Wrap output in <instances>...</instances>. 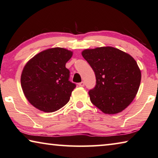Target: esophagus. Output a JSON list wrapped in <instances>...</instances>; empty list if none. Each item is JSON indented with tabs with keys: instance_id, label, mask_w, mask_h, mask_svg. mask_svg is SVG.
<instances>
[{
	"instance_id": "esophagus-1",
	"label": "esophagus",
	"mask_w": 158,
	"mask_h": 158,
	"mask_svg": "<svg viewBox=\"0 0 158 158\" xmlns=\"http://www.w3.org/2000/svg\"><path fill=\"white\" fill-rule=\"evenodd\" d=\"M78 85L80 87H84L85 86V82H81L78 83Z\"/></svg>"
}]
</instances>
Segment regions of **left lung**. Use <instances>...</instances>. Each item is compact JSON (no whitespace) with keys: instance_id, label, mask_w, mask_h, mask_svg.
Instances as JSON below:
<instances>
[{"instance_id":"1","label":"left lung","mask_w":158,"mask_h":158,"mask_svg":"<svg viewBox=\"0 0 158 158\" xmlns=\"http://www.w3.org/2000/svg\"><path fill=\"white\" fill-rule=\"evenodd\" d=\"M82 55L96 76L90 101L106 114L122 112L132 102L140 86L141 73L129 54L113 47L86 49Z\"/></svg>"}]
</instances>
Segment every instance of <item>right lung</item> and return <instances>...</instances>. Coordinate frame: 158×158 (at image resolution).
Returning <instances> with one entry per match:
<instances>
[{"label":"right lung","mask_w":158,"mask_h":158,"mask_svg":"<svg viewBox=\"0 0 158 158\" xmlns=\"http://www.w3.org/2000/svg\"><path fill=\"white\" fill-rule=\"evenodd\" d=\"M73 52L54 48L40 52L28 61L21 75L24 96L37 109L52 113L69 102L76 84L69 81L66 63Z\"/></svg>","instance_id":"add662e5"}]
</instances>
